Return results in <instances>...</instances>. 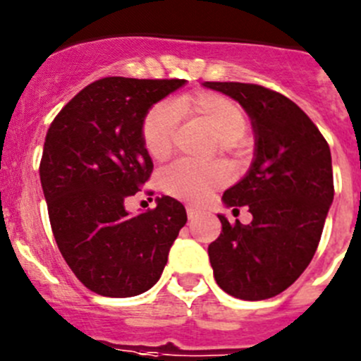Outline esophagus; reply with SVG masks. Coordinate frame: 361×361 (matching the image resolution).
<instances>
[{"mask_svg":"<svg viewBox=\"0 0 361 361\" xmlns=\"http://www.w3.org/2000/svg\"><path fill=\"white\" fill-rule=\"evenodd\" d=\"M186 213H188V218H190V220H193V218H197L198 216V213H200V211L198 209H195V207H188L186 209Z\"/></svg>","mask_w":361,"mask_h":361,"instance_id":"1","label":"esophagus"}]
</instances>
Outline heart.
I'll return each instance as SVG.
<instances>
[{
	"label": "heart",
	"mask_w": 361,
	"mask_h": 361,
	"mask_svg": "<svg viewBox=\"0 0 361 361\" xmlns=\"http://www.w3.org/2000/svg\"><path fill=\"white\" fill-rule=\"evenodd\" d=\"M202 121L218 137V147L231 152L238 147V140L245 134L247 118L240 105L220 92L197 91L178 97L173 107L157 104L147 112L141 123V140L145 150L155 161H164L173 150L177 116ZM229 180V171L221 163L195 164L178 161L159 175V186L166 195L186 202H204L213 191Z\"/></svg>",
	"instance_id": "obj_1"
}]
</instances>
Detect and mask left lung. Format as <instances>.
Here are the masks:
<instances>
[{
  "mask_svg": "<svg viewBox=\"0 0 361 361\" xmlns=\"http://www.w3.org/2000/svg\"><path fill=\"white\" fill-rule=\"evenodd\" d=\"M245 109L256 150L249 171L224 193L227 207L245 206L252 221L231 224L207 249L214 279L229 295H279L306 270L333 202L329 145L308 114L281 92L241 82H204Z\"/></svg>",
  "mask_w": 361,
  "mask_h": 361,
  "instance_id": "8db88e82",
  "label": "left lung"
}]
</instances>
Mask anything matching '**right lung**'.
Instances as JSON below:
<instances>
[{"mask_svg":"<svg viewBox=\"0 0 361 361\" xmlns=\"http://www.w3.org/2000/svg\"><path fill=\"white\" fill-rule=\"evenodd\" d=\"M186 80L107 77L92 82L51 121L42 150L41 184L59 250L85 288L134 297L159 281L186 209L171 197L128 214L154 163L141 123L154 104Z\"/></svg>","mask_w":361,"mask_h":361,"instance_id":"add662e5","label":"right lung"}]
</instances>
